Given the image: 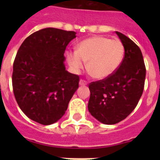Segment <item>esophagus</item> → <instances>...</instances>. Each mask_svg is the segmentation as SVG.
<instances>
[{
	"label": "esophagus",
	"instance_id": "34e87169",
	"mask_svg": "<svg viewBox=\"0 0 160 160\" xmlns=\"http://www.w3.org/2000/svg\"><path fill=\"white\" fill-rule=\"evenodd\" d=\"M79 85H80V86H86V85H87V82L83 80V79H81L80 82H79Z\"/></svg>",
	"mask_w": 160,
	"mask_h": 160
}]
</instances>
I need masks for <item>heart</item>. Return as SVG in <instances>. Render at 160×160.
<instances>
[{"label": "heart", "instance_id": "obj_1", "mask_svg": "<svg viewBox=\"0 0 160 160\" xmlns=\"http://www.w3.org/2000/svg\"><path fill=\"white\" fill-rule=\"evenodd\" d=\"M123 45L119 40L102 36L85 39L78 45L77 50L67 53L68 64L74 73H79L88 61L87 70L94 78L110 77L122 64Z\"/></svg>", "mask_w": 160, "mask_h": 160}]
</instances>
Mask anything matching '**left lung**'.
<instances>
[{
    "label": "left lung",
    "instance_id": "obj_1",
    "mask_svg": "<svg viewBox=\"0 0 160 160\" xmlns=\"http://www.w3.org/2000/svg\"><path fill=\"white\" fill-rule=\"evenodd\" d=\"M125 49L123 60L110 77L89 85V112L102 123H118L134 111L142 96L146 67L140 49L129 38L115 32Z\"/></svg>",
    "mask_w": 160,
    "mask_h": 160
}]
</instances>
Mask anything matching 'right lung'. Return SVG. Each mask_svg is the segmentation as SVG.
I'll return each instance as SVG.
<instances>
[{
    "mask_svg": "<svg viewBox=\"0 0 160 160\" xmlns=\"http://www.w3.org/2000/svg\"><path fill=\"white\" fill-rule=\"evenodd\" d=\"M76 32L46 28L29 35L13 62L12 90L24 114L38 123L58 121L78 88L79 76L66 70L64 53Z\"/></svg>",
    "mask_w": 160,
    "mask_h": 160,
    "instance_id": "1",
    "label": "right lung"
}]
</instances>
